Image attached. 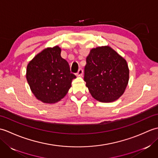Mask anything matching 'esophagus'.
<instances>
[{"instance_id": "1", "label": "esophagus", "mask_w": 158, "mask_h": 158, "mask_svg": "<svg viewBox=\"0 0 158 158\" xmlns=\"http://www.w3.org/2000/svg\"><path fill=\"white\" fill-rule=\"evenodd\" d=\"M83 69H79L78 72H77V75L78 77H81L83 75Z\"/></svg>"}]
</instances>
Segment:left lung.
I'll use <instances>...</instances> for the list:
<instances>
[{
	"label": "left lung",
	"mask_w": 158,
	"mask_h": 158,
	"mask_svg": "<svg viewBox=\"0 0 158 158\" xmlns=\"http://www.w3.org/2000/svg\"><path fill=\"white\" fill-rule=\"evenodd\" d=\"M84 81L94 98L115 101L125 92L129 81L126 60L109 46L90 50L86 58Z\"/></svg>",
	"instance_id": "1"
}]
</instances>
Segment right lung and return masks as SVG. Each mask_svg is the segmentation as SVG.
Returning <instances> with one entry per match:
<instances>
[{
  "label": "right lung",
  "mask_w": 158,
  "mask_h": 158,
  "mask_svg": "<svg viewBox=\"0 0 158 158\" xmlns=\"http://www.w3.org/2000/svg\"><path fill=\"white\" fill-rule=\"evenodd\" d=\"M60 53L61 48L57 45L45 48L27 66L26 75L30 88L36 98L44 103H56L62 99L76 78Z\"/></svg>",
  "instance_id": "right-lung-1"
}]
</instances>
